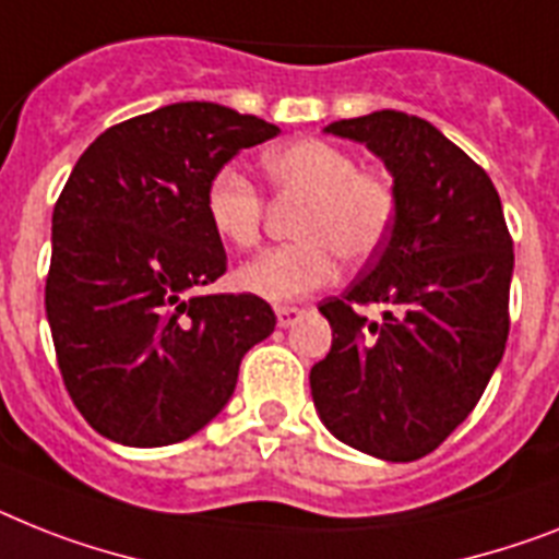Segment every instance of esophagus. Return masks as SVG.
<instances>
[{"instance_id":"obj_1","label":"esophagus","mask_w":559,"mask_h":559,"mask_svg":"<svg viewBox=\"0 0 559 559\" xmlns=\"http://www.w3.org/2000/svg\"><path fill=\"white\" fill-rule=\"evenodd\" d=\"M302 313L306 311L297 306H280L276 308V322H280V329H288V325H294Z\"/></svg>"}]
</instances>
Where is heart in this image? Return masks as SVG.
<instances>
[{
  "mask_svg": "<svg viewBox=\"0 0 559 559\" xmlns=\"http://www.w3.org/2000/svg\"><path fill=\"white\" fill-rule=\"evenodd\" d=\"M271 186L283 197H302L294 234L297 242L257 253L239 265L237 285L246 294L288 302L329 285L336 253L362 262L389 237L396 216V193L389 179L359 170L357 156L325 140H294L262 159ZM265 202L237 168H219L205 188V216L214 234L237 248L260 239Z\"/></svg>",
  "mask_w": 559,
  "mask_h": 559,
  "instance_id": "heart-1",
  "label": "heart"
}]
</instances>
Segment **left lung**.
Wrapping results in <instances>:
<instances>
[{
  "label": "left lung",
  "mask_w": 559,
  "mask_h": 559,
  "mask_svg": "<svg viewBox=\"0 0 559 559\" xmlns=\"http://www.w3.org/2000/svg\"><path fill=\"white\" fill-rule=\"evenodd\" d=\"M325 133L380 156L396 216L377 260L320 306L334 340L311 368L313 405L345 445L412 463L474 412L500 366L514 246L495 182L426 119L373 110ZM368 301L380 323L356 311Z\"/></svg>",
  "instance_id": "8db88e82"
}]
</instances>
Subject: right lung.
I'll return each mask as SVG.
<instances>
[{
	"label": "right lung",
	"mask_w": 559,
	"mask_h": 559,
	"mask_svg": "<svg viewBox=\"0 0 559 559\" xmlns=\"http://www.w3.org/2000/svg\"><path fill=\"white\" fill-rule=\"evenodd\" d=\"M280 128L177 103L96 136L59 193L45 313L73 405L108 440L159 449L205 428L276 317L253 294H197L225 274L205 188Z\"/></svg>",
	"instance_id": "obj_1"
}]
</instances>
